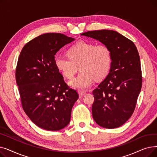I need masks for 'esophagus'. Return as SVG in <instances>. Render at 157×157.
<instances>
[{
  "instance_id": "esophagus-1",
  "label": "esophagus",
  "mask_w": 157,
  "mask_h": 157,
  "mask_svg": "<svg viewBox=\"0 0 157 157\" xmlns=\"http://www.w3.org/2000/svg\"><path fill=\"white\" fill-rule=\"evenodd\" d=\"M78 94H79V95L80 97H83L84 95L86 94V92H84V91H81V90H80V91L78 92Z\"/></svg>"
}]
</instances>
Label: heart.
Wrapping results in <instances>:
<instances>
[{
    "label": "heart",
    "instance_id": "obj_1",
    "mask_svg": "<svg viewBox=\"0 0 157 157\" xmlns=\"http://www.w3.org/2000/svg\"><path fill=\"white\" fill-rule=\"evenodd\" d=\"M67 55L69 58L55 56V64L67 78H72L79 66L80 73L69 81L72 88L86 90L92 85L95 78L103 79L109 71L112 55L109 48L105 44L96 45L80 40L68 49Z\"/></svg>",
    "mask_w": 157,
    "mask_h": 157
}]
</instances>
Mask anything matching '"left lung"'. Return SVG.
Instances as JSON below:
<instances>
[{
    "label": "left lung",
    "mask_w": 157,
    "mask_h": 157,
    "mask_svg": "<svg viewBox=\"0 0 157 157\" xmlns=\"http://www.w3.org/2000/svg\"><path fill=\"white\" fill-rule=\"evenodd\" d=\"M99 40L111 52L109 72L93 91L92 116L98 125L106 128L121 126L134 113L142 86L140 57L134 43L110 30L81 34Z\"/></svg>",
    "instance_id": "left-lung-1"
}]
</instances>
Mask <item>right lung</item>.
I'll return each mask as SVG.
<instances>
[{
	"label": "right lung",
	"instance_id": "1",
	"mask_svg": "<svg viewBox=\"0 0 157 157\" xmlns=\"http://www.w3.org/2000/svg\"><path fill=\"white\" fill-rule=\"evenodd\" d=\"M74 40L60 33H46L23 48L16 69L21 105L40 128L56 131L67 126L78 94L65 83L56 67L55 55Z\"/></svg>",
	"mask_w": 157,
	"mask_h": 157
}]
</instances>
